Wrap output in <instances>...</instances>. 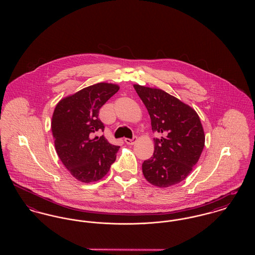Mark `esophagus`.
Listing matches in <instances>:
<instances>
[{"label":"esophagus","instance_id":"esophagus-1","mask_svg":"<svg viewBox=\"0 0 255 255\" xmlns=\"http://www.w3.org/2000/svg\"><path fill=\"white\" fill-rule=\"evenodd\" d=\"M124 141L129 145H133V143L136 141V136H133V138H125Z\"/></svg>","mask_w":255,"mask_h":255}]
</instances>
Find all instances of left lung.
Segmentation results:
<instances>
[{
    "instance_id": "obj_1",
    "label": "left lung",
    "mask_w": 255,
    "mask_h": 255,
    "mask_svg": "<svg viewBox=\"0 0 255 255\" xmlns=\"http://www.w3.org/2000/svg\"><path fill=\"white\" fill-rule=\"evenodd\" d=\"M133 88L145 105L154 138L153 156L142 163L146 180L158 187L183 181L203 152L205 133L199 116L191 107L166 92L140 85Z\"/></svg>"
}]
</instances>
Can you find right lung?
Listing matches in <instances>:
<instances>
[{
  "mask_svg": "<svg viewBox=\"0 0 255 255\" xmlns=\"http://www.w3.org/2000/svg\"><path fill=\"white\" fill-rule=\"evenodd\" d=\"M119 90V86L109 83L89 86L61 99L54 109L51 131L56 153L80 182L102 179L116 160L120 146L96 133L105 128L98 118L99 110Z\"/></svg>",
  "mask_w": 255,
  "mask_h": 255,
  "instance_id": "1",
  "label": "right lung"
}]
</instances>
